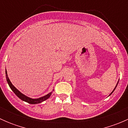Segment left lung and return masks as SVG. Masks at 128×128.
Listing matches in <instances>:
<instances>
[{
    "label": "left lung",
    "instance_id": "8db88e82",
    "mask_svg": "<svg viewBox=\"0 0 128 128\" xmlns=\"http://www.w3.org/2000/svg\"><path fill=\"white\" fill-rule=\"evenodd\" d=\"M118 82H119V81H118V83H117V84H116V86L115 88H114V90H113V92H112V93H111V94H110V95H111V94H112V93H113V92H114V90H115L116 87H117V86H118Z\"/></svg>",
    "mask_w": 128,
    "mask_h": 128
}]
</instances>
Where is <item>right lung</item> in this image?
<instances>
[{
	"label": "right lung",
	"mask_w": 128,
	"mask_h": 128,
	"mask_svg": "<svg viewBox=\"0 0 128 128\" xmlns=\"http://www.w3.org/2000/svg\"><path fill=\"white\" fill-rule=\"evenodd\" d=\"M6 79H7V83H8L9 87H10V88L12 89V91L15 93V95H16V96L19 98L21 99V100H23V101L28 103V104H40V103H41L42 102L47 100L48 98L50 97V96H51V94H52V92H50V94H48V95H45V96H42V97L39 98H36V99H33V98H30V97H28V96H25V95H24V94H22V93L20 92L19 90H18L17 89H16L14 86H13L11 82H10V79L8 78V75H7V70H6Z\"/></svg>",
	"instance_id": "obj_1"
}]
</instances>
